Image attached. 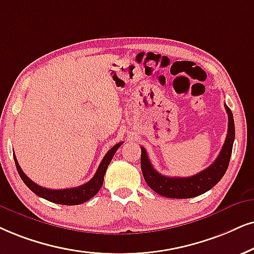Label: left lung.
Instances as JSON below:
<instances>
[{
  "label": "left lung",
  "mask_w": 254,
  "mask_h": 254,
  "mask_svg": "<svg viewBox=\"0 0 254 254\" xmlns=\"http://www.w3.org/2000/svg\"><path fill=\"white\" fill-rule=\"evenodd\" d=\"M225 109L229 116V129L225 143H224L221 151L218 155L217 159L197 175L191 177H166L160 175L153 169L146 150L142 146V155H140V166L145 179L146 184L157 193L168 198H192L203 194L205 192L211 190L218 182L225 175L227 166H229L231 153H232L233 140H234V121L232 111L225 104Z\"/></svg>",
  "instance_id": "left-lung-1"
}]
</instances>
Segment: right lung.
Segmentation results:
<instances>
[{"label": "right lung", "mask_w": 254, "mask_h": 254, "mask_svg": "<svg viewBox=\"0 0 254 254\" xmlns=\"http://www.w3.org/2000/svg\"><path fill=\"white\" fill-rule=\"evenodd\" d=\"M123 142L116 144L115 146H112L110 150L108 151L107 155L104 156L103 160L99 164L97 171H96L95 176L88 183L83 184L81 186H77V188H70V189H63V190H51V189H46L43 186L37 185L36 183H34L31 179L27 177V175L22 171L20 164H18L17 159L14 156L16 169H17L18 175L22 178V181L25 185L34 192L35 194H37L38 197L47 199V200L51 201V203L61 204V205H79L85 203L86 200L91 199L94 195L97 194V192L101 190L102 185H103L104 181V175L107 172V169L109 164H110L112 157H114L116 151L118 150Z\"/></svg>", "instance_id": "add662e5"}]
</instances>
